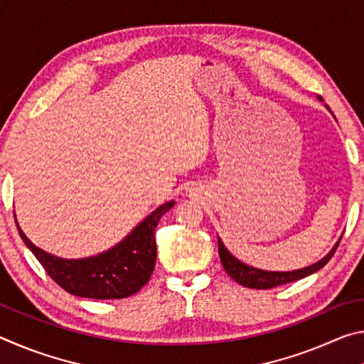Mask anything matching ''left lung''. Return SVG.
Returning <instances> with one entry per match:
<instances>
[{
	"label": "left lung",
	"instance_id": "obj_1",
	"mask_svg": "<svg viewBox=\"0 0 364 364\" xmlns=\"http://www.w3.org/2000/svg\"><path fill=\"white\" fill-rule=\"evenodd\" d=\"M319 100H321V97H319ZM338 242H341V239H338ZM338 242L332 247L329 254L324 258H321L319 262L313 263L306 268L295 269V271H264V269L249 267V264L239 262L236 257H232L230 252L226 250L225 244L221 242L220 237H218V254H220L221 264H223L226 273L241 286L250 287V289H273V287L287 284V282L299 281L301 278H306V276L316 273L318 269H321L324 264L331 260L336 249L338 247Z\"/></svg>",
	"mask_w": 364,
	"mask_h": 364
}]
</instances>
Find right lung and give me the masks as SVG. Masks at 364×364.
Returning a JSON list of instances; mask_svg holds the SVG:
<instances>
[{
  "label": "right lung",
  "mask_w": 364,
  "mask_h": 364,
  "mask_svg": "<svg viewBox=\"0 0 364 364\" xmlns=\"http://www.w3.org/2000/svg\"><path fill=\"white\" fill-rule=\"evenodd\" d=\"M173 205L175 202L170 200L156 208L115 247L78 260L59 258L38 249L22 232L17 221L16 225L36 260L64 291L86 299H125L136 294L151 279L157 257L154 231L162 215Z\"/></svg>",
  "instance_id": "right-lung-1"
}]
</instances>
